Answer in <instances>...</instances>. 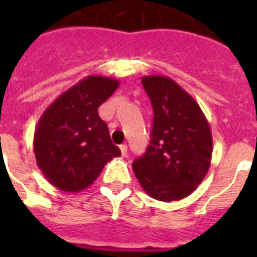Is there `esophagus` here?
<instances>
[{"label": "esophagus", "mask_w": 257, "mask_h": 257, "mask_svg": "<svg viewBox=\"0 0 257 257\" xmlns=\"http://www.w3.org/2000/svg\"><path fill=\"white\" fill-rule=\"evenodd\" d=\"M119 149H121V153H122V156H126L127 154V145L126 144H122V145H119Z\"/></svg>", "instance_id": "1"}]
</instances>
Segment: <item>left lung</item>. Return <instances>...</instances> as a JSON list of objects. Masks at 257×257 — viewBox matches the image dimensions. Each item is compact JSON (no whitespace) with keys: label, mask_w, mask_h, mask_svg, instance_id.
I'll return each instance as SVG.
<instances>
[{"label":"left lung","mask_w":257,"mask_h":257,"mask_svg":"<svg viewBox=\"0 0 257 257\" xmlns=\"http://www.w3.org/2000/svg\"><path fill=\"white\" fill-rule=\"evenodd\" d=\"M142 83L154 119L151 144L133 170L149 197L179 201L198 188L210 169V124L198 103L172 78L144 76Z\"/></svg>","instance_id":"left-lung-1"}]
</instances>
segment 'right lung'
I'll return each mask as SVG.
<instances>
[{
	"instance_id": "right-lung-1",
	"label": "right lung",
	"mask_w": 257,
	"mask_h": 257,
	"mask_svg": "<svg viewBox=\"0 0 257 257\" xmlns=\"http://www.w3.org/2000/svg\"><path fill=\"white\" fill-rule=\"evenodd\" d=\"M118 86L119 81L110 77H85L56 97L38 119L36 161L45 179L58 189H86L109 161L121 156L97 113Z\"/></svg>"
}]
</instances>
